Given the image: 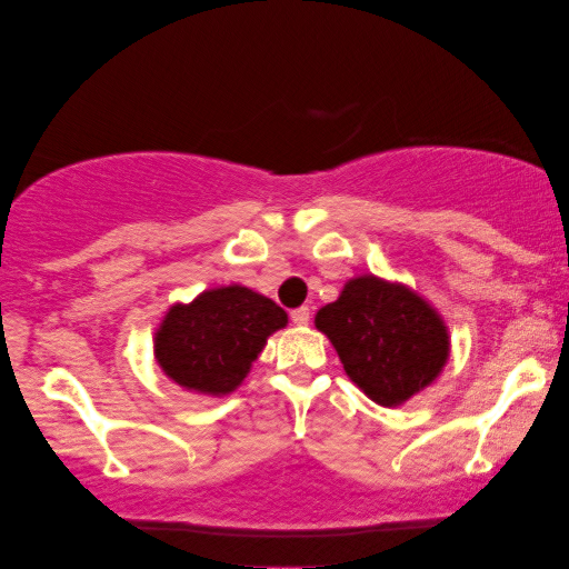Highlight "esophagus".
<instances>
[{
  "label": "esophagus",
  "instance_id": "1",
  "mask_svg": "<svg viewBox=\"0 0 569 569\" xmlns=\"http://www.w3.org/2000/svg\"><path fill=\"white\" fill-rule=\"evenodd\" d=\"M290 318H292V323H295V326H306V323L310 321V308H306V306H302V308H295L292 313H290Z\"/></svg>",
  "mask_w": 569,
  "mask_h": 569
}]
</instances>
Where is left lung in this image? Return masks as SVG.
Wrapping results in <instances>:
<instances>
[{
    "instance_id": "1",
    "label": "left lung",
    "mask_w": 569,
    "mask_h": 569,
    "mask_svg": "<svg viewBox=\"0 0 569 569\" xmlns=\"http://www.w3.org/2000/svg\"><path fill=\"white\" fill-rule=\"evenodd\" d=\"M349 380L380 407H401L440 376L450 355L448 326L430 302L372 274L349 279L339 300L316 313Z\"/></svg>"
}]
</instances>
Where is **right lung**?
<instances>
[{
	"instance_id": "1",
	"label": "right lung",
	"mask_w": 569,
	"mask_h": 569,
	"mask_svg": "<svg viewBox=\"0 0 569 569\" xmlns=\"http://www.w3.org/2000/svg\"><path fill=\"white\" fill-rule=\"evenodd\" d=\"M287 326L274 300L230 284L173 306L154 331V360L178 386L207 396L232 393L243 383L267 339Z\"/></svg>"
}]
</instances>
